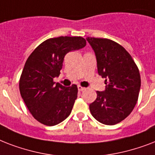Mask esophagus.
Segmentation results:
<instances>
[{
	"label": "esophagus",
	"mask_w": 155,
	"mask_h": 155,
	"mask_svg": "<svg viewBox=\"0 0 155 155\" xmlns=\"http://www.w3.org/2000/svg\"><path fill=\"white\" fill-rule=\"evenodd\" d=\"M78 90H79L80 92H82V91L85 90V87H82V86H80V85H78Z\"/></svg>",
	"instance_id": "1"
}]
</instances>
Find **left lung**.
Here are the masks:
<instances>
[{
  "instance_id": "left-lung-1",
  "label": "left lung",
  "mask_w": 155,
  "mask_h": 155,
  "mask_svg": "<svg viewBox=\"0 0 155 155\" xmlns=\"http://www.w3.org/2000/svg\"><path fill=\"white\" fill-rule=\"evenodd\" d=\"M94 50L97 71L104 78V92L90 104L93 117L102 124L116 125L127 117L137 104L141 76L132 56L117 42L108 38H87Z\"/></svg>"
}]
</instances>
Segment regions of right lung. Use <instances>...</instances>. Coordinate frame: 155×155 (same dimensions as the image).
I'll return each mask as SVG.
<instances>
[{"mask_svg":"<svg viewBox=\"0 0 155 155\" xmlns=\"http://www.w3.org/2000/svg\"><path fill=\"white\" fill-rule=\"evenodd\" d=\"M86 46L82 37L61 36L46 40L30 54L19 80L21 96L34 117L45 125H58L70 115L77 98L75 84L54 82L68 52Z\"/></svg>","mask_w":155,"mask_h":155,"instance_id":"1","label":"right lung"}]
</instances>
